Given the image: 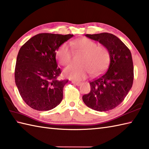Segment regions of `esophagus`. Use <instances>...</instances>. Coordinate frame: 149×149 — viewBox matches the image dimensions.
<instances>
[{
	"mask_svg": "<svg viewBox=\"0 0 149 149\" xmlns=\"http://www.w3.org/2000/svg\"><path fill=\"white\" fill-rule=\"evenodd\" d=\"M72 83L74 84V85L77 86H79L81 85V82H79V81H72Z\"/></svg>",
	"mask_w": 149,
	"mask_h": 149,
	"instance_id": "esophagus-1",
	"label": "esophagus"
}]
</instances>
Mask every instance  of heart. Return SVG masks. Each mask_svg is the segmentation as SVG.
<instances>
[{
    "label": "heart",
    "instance_id": "1",
    "mask_svg": "<svg viewBox=\"0 0 149 149\" xmlns=\"http://www.w3.org/2000/svg\"><path fill=\"white\" fill-rule=\"evenodd\" d=\"M71 45L84 55L80 62L81 65H71L63 71V74L66 78L80 81L87 78L91 73L93 76L100 75L107 69L110 54L106 47L98 45L95 41L87 38L72 42ZM56 56L61 65L69 64L72 56L71 47L68 44H63L58 49Z\"/></svg>",
    "mask_w": 149,
    "mask_h": 149
}]
</instances>
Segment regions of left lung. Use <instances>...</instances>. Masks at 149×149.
I'll return each instance as SVG.
<instances>
[{"label": "left lung", "instance_id": "1", "mask_svg": "<svg viewBox=\"0 0 149 149\" xmlns=\"http://www.w3.org/2000/svg\"><path fill=\"white\" fill-rule=\"evenodd\" d=\"M98 41L108 49L110 63L102 77L89 83L91 91L82 100L87 107L97 111H108L116 107L125 99L134 80L131 53L117 36L108 33L86 35Z\"/></svg>", "mask_w": 149, "mask_h": 149}]
</instances>
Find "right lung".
I'll return each mask as SVG.
<instances>
[{
    "instance_id": "obj_1",
    "label": "right lung",
    "mask_w": 149,
    "mask_h": 149,
    "mask_svg": "<svg viewBox=\"0 0 149 149\" xmlns=\"http://www.w3.org/2000/svg\"><path fill=\"white\" fill-rule=\"evenodd\" d=\"M73 35L40 33L27 41L18 53L15 69V84L30 107L49 111L63 99V88L68 80H57L56 51Z\"/></svg>"
}]
</instances>
